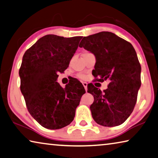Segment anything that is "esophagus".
I'll return each mask as SVG.
<instances>
[{"label":"esophagus","mask_w":158,"mask_h":158,"mask_svg":"<svg viewBox=\"0 0 158 158\" xmlns=\"http://www.w3.org/2000/svg\"><path fill=\"white\" fill-rule=\"evenodd\" d=\"M82 84H83V86H84V89L86 90V91H87V85H88V84H87L86 82H82Z\"/></svg>","instance_id":"obj_1"}]
</instances>
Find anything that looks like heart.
Returning a JSON list of instances; mask_svg holds the SVG:
<instances>
[{"label": "heart", "instance_id": "heart-1", "mask_svg": "<svg viewBox=\"0 0 158 158\" xmlns=\"http://www.w3.org/2000/svg\"><path fill=\"white\" fill-rule=\"evenodd\" d=\"M79 77L80 79H82L85 78V76L84 74H80V75H79Z\"/></svg>", "mask_w": 158, "mask_h": 158}]
</instances>
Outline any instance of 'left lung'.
<instances>
[{
    "label": "left lung",
    "instance_id": "obj_1",
    "mask_svg": "<svg viewBox=\"0 0 158 158\" xmlns=\"http://www.w3.org/2000/svg\"><path fill=\"white\" fill-rule=\"evenodd\" d=\"M79 47L96 56L94 76L97 81H110L103 92L93 84L88 86L87 91L94 98L90 106L93 118L103 127L119 126L133 112L141 84V67L135 49L109 31L84 37Z\"/></svg>",
    "mask_w": 158,
    "mask_h": 158
}]
</instances>
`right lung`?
Returning a JSON list of instances; mask_svg holds the SVG:
<instances>
[{"instance_id":"obj_1","label":"right lung","mask_w":158,"mask_h":158,"mask_svg":"<svg viewBox=\"0 0 158 158\" xmlns=\"http://www.w3.org/2000/svg\"><path fill=\"white\" fill-rule=\"evenodd\" d=\"M81 39L46 35L24 52L19 71L20 90L30 114L45 128L59 129L71 123L86 93L77 79L64 89L56 81L57 74L68 67Z\"/></svg>"}]
</instances>
